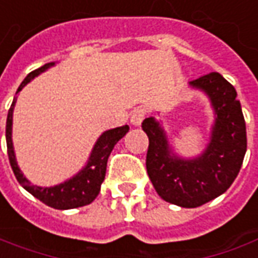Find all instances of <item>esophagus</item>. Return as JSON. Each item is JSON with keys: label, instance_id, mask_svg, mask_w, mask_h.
<instances>
[{"label": "esophagus", "instance_id": "1", "mask_svg": "<svg viewBox=\"0 0 258 258\" xmlns=\"http://www.w3.org/2000/svg\"><path fill=\"white\" fill-rule=\"evenodd\" d=\"M145 115H147V111H145V108H136L134 111H133V114H131V124L133 125H141V122L145 118Z\"/></svg>", "mask_w": 258, "mask_h": 258}]
</instances>
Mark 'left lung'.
<instances>
[{
  "label": "left lung",
  "mask_w": 258,
  "mask_h": 258,
  "mask_svg": "<svg viewBox=\"0 0 258 258\" xmlns=\"http://www.w3.org/2000/svg\"><path fill=\"white\" fill-rule=\"evenodd\" d=\"M202 90L215 111L210 141L195 158L173 154L159 121H143L150 145L147 172L164 201L180 208H198L225 194L239 173L247 150L246 122L236 89L220 73L212 72L189 82Z\"/></svg>",
  "instance_id": "8db88e82"
}]
</instances>
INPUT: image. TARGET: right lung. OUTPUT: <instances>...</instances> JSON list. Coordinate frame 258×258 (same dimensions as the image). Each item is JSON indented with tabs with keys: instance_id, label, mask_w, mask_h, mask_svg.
I'll return each mask as SVG.
<instances>
[{
	"instance_id": "1",
	"label": "right lung",
	"mask_w": 258,
	"mask_h": 258,
	"mask_svg": "<svg viewBox=\"0 0 258 258\" xmlns=\"http://www.w3.org/2000/svg\"><path fill=\"white\" fill-rule=\"evenodd\" d=\"M53 64H55V62L46 63L39 69L31 72L18 87L17 94L33 78H36L38 75H41L42 72H45L49 68H52ZM15 103H17V96L14 97L11 108L8 110L5 138H7V150H8L10 164H11L12 171L15 173V178L18 179L19 183L31 195H33L36 199H39L41 202L53 208V209H75V208H80V206H86V205L92 203L99 195L100 186H101L104 176H106L107 159L110 157L115 144L128 133V125H122V127L104 131L94 144L89 161L82 171H79L75 176H72L70 179L64 180L59 185L50 186V188H43V186L32 185L24 176V173L21 172L18 164H17L15 152H14V144H12V114H14Z\"/></svg>"
}]
</instances>
